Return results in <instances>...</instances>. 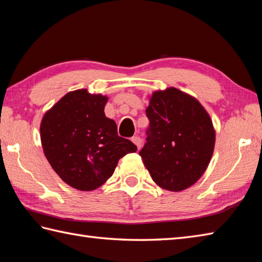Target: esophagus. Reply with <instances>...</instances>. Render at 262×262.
I'll return each mask as SVG.
<instances>
[{
  "label": "esophagus",
  "instance_id": "esophagus-1",
  "mask_svg": "<svg viewBox=\"0 0 262 262\" xmlns=\"http://www.w3.org/2000/svg\"><path fill=\"white\" fill-rule=\"evenodd\" d=\"M132 142L135 144V145L137 146V149H140L141 146H142V140L140 136H133L132 137Z\"/></svg>",
  "mask_w": 262,
  "mask_h": 262
}]
</instances>
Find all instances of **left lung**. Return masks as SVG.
Masks as SVG:
<instances>
[{
  "label": "left lung",
  "instance_id": "1",
  "mask_svg": "<svg viewBox=\"0 0 262 262\" xmlns=\"http://www.w3.org/2000/svg\"><path fill=\"white\" fill-rule=\"evenodd\" d=\"M149 125L140 151L153 181L181 191L203 176L211 159L215 130L198 100L176 88L152 94L146 108Z\"/></svg>",
  "mask_w": 262,
  "mask_h": 262
}]
</instances>
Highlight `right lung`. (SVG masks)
Segmentation results:
<instances>
[{
	"label": "right lung",
	"mask_w": 262,
	"mask_h": 262,
	"mask_svg": "<svg viewBox=\"0 0 262 262\" xmlns=\"http://www.w3.org/2000/svg\"><path fill=\"white\" fill-rule=\"evenodd\" d=\"M107 97L85 89L69 92L43 116L40 138L54 171L69 186L90 191L113 176L119 159L137 151L118 136L115 120L104 115Z\"/></svg>",
	"instance_id": "obj_1"
}]
</instances>
